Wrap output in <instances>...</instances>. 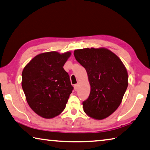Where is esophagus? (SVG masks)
<instances>
[{
  "instance_id": "obj_1",
  "label": "esophagus",
  "mask_w": 150,
  "mask_h": 150,
  "mask_svg": "<svg viewBox=\"0 0 150 150\" xmlns=\"http://www.w3.org/2000/svg\"><path fill=\"white\" fill-rule=\"evenodd\" d=\"M78 89H79V85H78V84H75V85H74V89H75V91H78Z\"/></svg>"
}]
</instances>
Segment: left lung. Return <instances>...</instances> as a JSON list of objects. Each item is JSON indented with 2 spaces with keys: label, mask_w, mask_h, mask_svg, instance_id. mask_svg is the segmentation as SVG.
<instances>
[{
  "label": "left lung",
  "mask_w": 150,
  "mask_h": 150,
  "mask_svg": "<svg viewBox=\"0 0 150 150\" xmlns=\"http://www.w3.org/2000/svg\"><path fill=\"white\" fill-rule=\"evenodd\" d=\"M78 62L85 68L91 91L83 108L88 116L103 120L122 103L128 85V74L121 59L105 48H85L74 51Z\"/></svg>",
  "instance_id": "8db88e82"
}]
</instances>
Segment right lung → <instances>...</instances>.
Segmentation results:
<instances>
[{
  "label": "right lung",
  "instance_id": "1",
  "mask_svg": "<svg viewBox=\"0 0 150 150\" xmlns=\"http://www.w3.org/2000/svg\"><path fill=\"white\" fill-rule=\"evenodd\" d=\"M71 54L70 51L39 54L23 69L21 83L26 99L42 117L53 118L65 108L73 87L63 67Z\"/></svg>",
  "mask_w": 150,
  "mask_h": 150
}]
</instances>
